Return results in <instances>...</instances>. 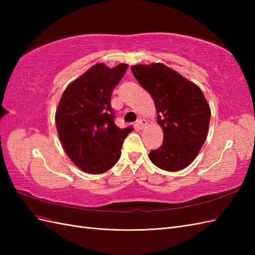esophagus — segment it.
<instances>
[{
    "label": "esophagus",
    "instance_id": "1",
    "mask_svg": "<svg viewBox=\"0 0 255 255\" xmlns=\"http://www.w3.org/2000/svg\"><path fill=\"white\" fill-rule=\"evenodd\" d=\"M137 125H138V127H139L140 129H142L143 128L146 127V125H148V122H146L145 119H138L137 120Z\"/></svg>",
    "mask_w": 255,
    "mask_h": 255
}]
</instances>
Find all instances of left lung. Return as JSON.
<instances>
[{"mask_svg": "<svg viewBox=\"0 0 255 255\" xmlns=\"http://www.w3.org/2000/svg\"><path fill=\"white\" fill-rule=\"evenodd\" d=\"M136 80L151 95L164 141L149 153L156 167L179 171L194 161L206 139L211 107L202 90L164 64L132 66Z\"/></svg>", "mask_w": 255, "mask_h": 255, "instance_id": "8db88e82", "label": "left lung"}]
</instances>
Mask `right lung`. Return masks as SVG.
<instances>
[{
  "mask_svg": "<svg viewBox=\"0 0 255 255\" xmlns=\"http://www.w3.org/2000/svg\"><path fill=\"white\" fill-rule=\"evenodd\" d=\"M128 65L96 64L68 85L55 113L57 134L67 155L82 171L110 170L121 155L123 140L133 128L114 122L111 96Z\"/></svg>",
  "mask_w": 255,
  "mask_h": 255,
  "instance_id": "1",
  "label": "right lung"
}]
</instances>
